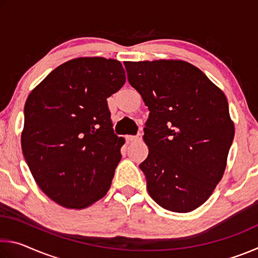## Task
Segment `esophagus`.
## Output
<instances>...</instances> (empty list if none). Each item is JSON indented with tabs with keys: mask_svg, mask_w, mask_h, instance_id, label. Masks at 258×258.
I'll return each instance as SVG.
<instances>
[{
	"mask_svg": "<svg viewBox=\"0 0 258 258\" xmlns=\"http://www.w3.org/2000/svg\"><path fill=\"white\" fill-rule=\"evenodd\" d=\"M140 139H141V137H139V135H137V137H134V135H127V137H126V140H127L128 142L139 141Z\"/></svg>",
	"mask_w": 258,
	"mask_h": 258,
	"instance_id": "esophagus-1",
	"label": "esophagus"
}]
</instances>
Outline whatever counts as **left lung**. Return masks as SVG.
Returning a JSON list of instances; mask_svg holds the SVG:
<instances>
[{"label": "left lung", "instance_id": "obj_1", "mask_svg": "<svg viewBox=\"0 0 258 258\" xmlns=\"http://www.w3.org/2000/svg\"><path fill=\"white\" fill-rule=\"evenodd\" d=\"M130 84L149 109L147 159L140 168L150 197L165 209L189 213L222 180L234 137L225 94L183 60L125 61Z\"/></svg>", "mask_w": 258, "mask_h": 258}]
</instances>
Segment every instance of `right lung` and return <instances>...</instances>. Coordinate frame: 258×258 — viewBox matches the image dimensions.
<instances>
[{
	"label": "right lung",
	"instance_id": "right-lung-1",
	"mask_svg": "<svg viewBox=\"0 0 258 258\" xmlns=\"http://www.w3.org/2000/svg\"><path fill=\"white\" fill-rule=\"evenodd\" d=\"M118 60L82 56L52 71L25 104L21 148L51 200L84 209L110 189L125 143L112 132L107 98L125 84Z\"/></svg>",
	"mask_w": 258,
	"mask_h": 258
}]
</instances>
